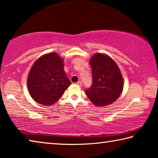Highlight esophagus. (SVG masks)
Returning <instances> with one entry per match:
<instances>
[{
    "mask_svg": "<svg viewBox=\"0 0 158 158\" xmlns=\"http://www.w3.org/2000/svg\"><path fill=\"white\" fill-rule=\"evenodd\" d=\"M76 85H77V86L81 87V86H82V82H81V81H78L77 82H76Z\"/></svg>",
    "mask_w": 158,
    "mask_h": 158,
    "instance_id": "1",
    "label": "esophagus"
}]
</instances>
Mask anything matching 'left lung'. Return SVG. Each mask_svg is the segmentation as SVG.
<instances>
[{
	"label": "left lung",
	"instance_id": "obj_1",
	"mask_svg": "<svg viewBox=\"0 0 158 158\" xmlns=\"http://www.w3.org/2000/svg\"><path fill=\"white\" fill-rule=\"evenodd\" d=\"M89 63L92 85L85 89V93L94 106H108L118 98L123 91V80L120 69L111 57L103 53L94 55Z\"/></svg>",
	"mask_w": 158,
	"mask_h": 158
}]
</instances>
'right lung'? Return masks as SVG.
<instances>
[{
  "label": "right lung",
  "instance_id": "1",
  "mask_svg": "<svg viewBox=\"0 0 158 158\" xmlns=\"http://www.w3.org/2000/svg\"><path fill=\"white\" fill-rule=\"evenodd\" d=\"M27 89L34 100L51 106L71 85L64 71V61L56 52H50L35 61L27 79Z\"/></svg>",
  "mask_w": 158,
  "mask_h": 158
}]
</instances>
